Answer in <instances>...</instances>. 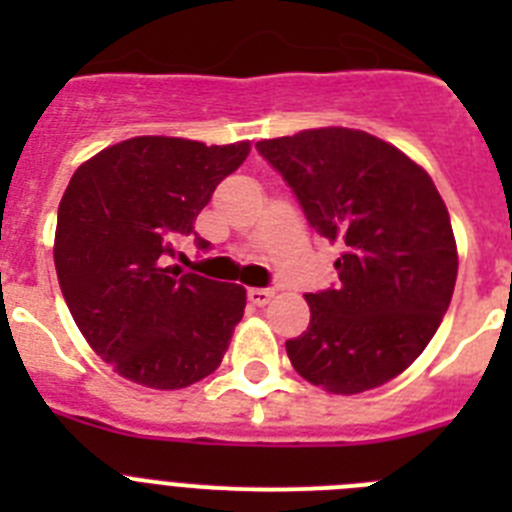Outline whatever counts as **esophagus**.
Here are the masks:
<instances>
[{"label":"esophagus","instance_id":"34e87169","mask_svg":"<svg viewBox=\"0 0 512 512\" xmlns=\"http://www.w3.org/2000/svg\"><path fill=\"white\" fill-rule=\"evenodd\" d=\"M271 297H274V292H271V289H264V287L248 289V300H251V305H256V307L269 305Z\"/></svg>","mask_w":512,"mask_h":512}]
</instances>
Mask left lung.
<instances>
[{"label":"left lung","mask_w":512,"mask_h":512,"mask_svg":"<svg viewBox=\"0 0 512 512\" xmlns=\"http://www.w3.org/2000/svg\"><path fill=\"white\" fill-rule=\"evenodd\" d=\"M310 228L341 243L338 287L307 295L310 325L287 341L300 377L359 395L405 372L454 295L456 241L436 184L395 146L348 128L259 140Z\"/></svg>","instance_id":"left-lung-1"}]
</instances>
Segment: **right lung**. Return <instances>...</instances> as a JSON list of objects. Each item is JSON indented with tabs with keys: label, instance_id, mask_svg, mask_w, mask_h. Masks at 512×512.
<instances>
[{
	"label": "right lung",
	"instance_id": "obj_1",
	"mask_svg": "<svg viewBox=\"0 0 512 512\" xmlns=\"http://www.w3.org/2000/svg\"><path fill=\"white\" fill-rule=\"evenodd\" d=\"M248 146L140 135L71 176L58 205V284L89 346L120 377L182 390L212 374L246 307V289L164 266Z\"/></svg>",
	"mask_w": 512,
	"mask_h": 512
}]
</instances>
